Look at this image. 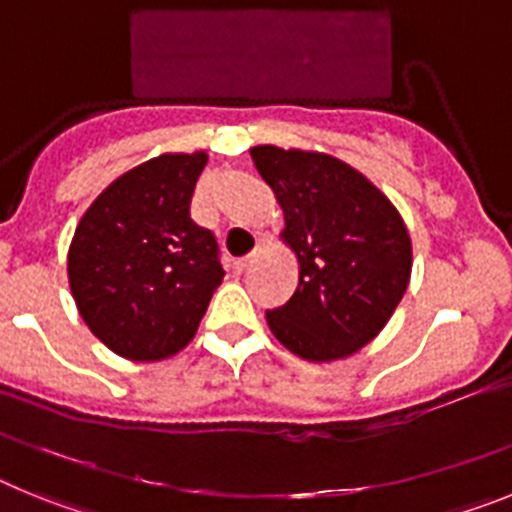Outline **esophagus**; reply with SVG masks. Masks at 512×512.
Returning <instances> with one entry per match:
<instances>
[{
    "label": "esophagus",
    "instance_id": "esophagus-1",
    "mask_svg": "<svg viewBox=\"0 0 512 512\" xmlns=\"http://www.w3.org/2000/svg\"><path fill=\"white\" fill-rule=\"evenodd\" d=\"M261 253H264V248H261V246H256V248H253L251 253H248V256H243V259H238V261H235V264H233L235 274H243V271H248V269H251V266L256 264V261L261 259Z\"/></svg>",
    "mask_w": 512,
    "mask_h": 512
}]
</instances>
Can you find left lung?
<instances>
[{
  "instance_id": "1",
  "label": "left lung",
  "mask_w": 512,
  "mask_h": 512,
  "mask_svg": "<svg viewBox=\"0 0 512 512\" xmlns=\"http://www.w3.org/2000/svg\"><path fill=\"white\" fill-rule=\"evenodd\" d=\"M284 210L282 238L300 284L266 312L271 333L307 361L356 354L392 318L410 282V235L400 212L364 174L325 153L251 148Z\"/></svg>"
}]
</instances>
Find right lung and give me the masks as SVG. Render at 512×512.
Here are the masks:
<instances>
[{
	"mask_svg": "<svg viewBox=\"0 0 512 512\" xmlns=\"http://www.w3.org/2000/svg\"><path fill=\"white\" fill-rule=\"evenodd\" d=\"M207 153H164L110 184L76 225L69 284L94 336L130 361L182 351L223 282L212 230L189 215Z\"/></svg>",
	"mask_w": 512,
	"mask_h": 512,
	"instance_id": "obj_1",
	"label": "right lung"
}]
</instances>
